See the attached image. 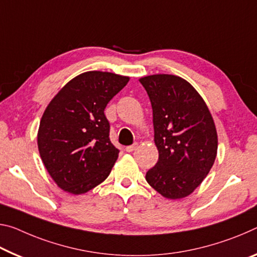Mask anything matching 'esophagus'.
<instances>
[{
    "mask_svg": "<svg viewBox=\"0 0 257 257\" xmlns=\"http://www.w3.org/2000/svg\"><path fill=\"white\" fill-rule=\"evenodd\" d=\"M137 146H138V144L135 143V144H133V145H130V146H125L124 150H125V152H134V151L137 149Z\"/></svg>",
    "mask_w": 257,
    "mask_h": 257,
    "instance_id": "obj_1",
    "label": "esophagus"
}]
</instances>
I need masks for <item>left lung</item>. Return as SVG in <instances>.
<instances>
[{
    "label": "left lung",
    "mask_w": 257,
    "mask_h": 257,
    "mask_svg": "<svg viewBox=\"0 0 257 257\" xmlns=\"http://www.w3.org/2000/svg\"><path fill=\"white\" fill-rule=\"evenodd\" d=\"M153 109L157 165L149 184L167 199H183L201 184L217 156V132L208 106L181 76L153 74L140 79Z\"/></svg>",
    "instance_id": "left-lung-1"
}]
</instances>
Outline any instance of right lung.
<instances>
[{"label":"right lung","mask_w":257,"mask_h":257,"mask_svg":"<svg viewBox=\"0 0 257 257\" xmlns=\"http://www.w3.org/2000/svg\"><path fill=\"white\" fill-rule=\"evenodd\" d=\"M129 76L89 71L73 77L51 99L40 121V157L57 186L83 194L106 180L119 150L109 141L104 109Z\"/></svg>","instance_id":"obj_1"}]
</instances>
